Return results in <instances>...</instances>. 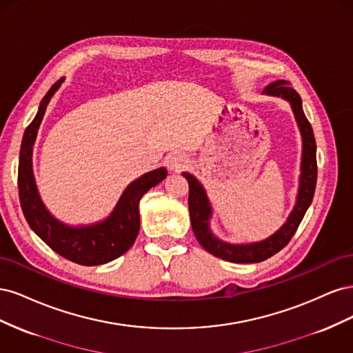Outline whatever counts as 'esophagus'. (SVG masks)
<instances>
[{
  "label": "esophagus",
  "instance_id": "1",
  "mask_svg": "<svg viewBox=\"0 0 353 353\" xmlns=\"http://www.w3.org/2000/svg\"><path fill=\"white\" fill-rule=\"evenodd\" d=\"M188 163V160L184 154L181 153H172L168 156L166 160V165L170 170H175V172H179V170H183L185 168V165Z\"/></svg>",
  "mask_w": 353,
  "mask_h": 353
}]
</instances>
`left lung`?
<instances>
[{
  "label": "left lung",
  "mask_w": 353,
  "mask_h": 353,
  "mask_svg": "<svg viewBox=\"0 0 353 353\" xmlns=\"http://www.w3.org/2000/svg\"><path fill=\"white\" fill-rule=\"evenodd\" d=\"M263 94L283 97L292 104V109L302 134V166H301V183H299V193L296 205L288 216L284 225L276 231L270 239L250 243V244H230L216 239L209 228V219L212 215V208L206 196L205 188L199 181L187 172L183 176L188 181V209L191 227H193L194 236L203 249L208 250L216 258L234 263H256L271 258L275 253L284 249L294 236L296 230L301 225L307 208L311 206L315 187H316V143L312 126L306 119L302 109V99L296 92L288 81H275L263 90Z\"/></svg>",
  "instance_id": "obj_1"
}]
</instances>
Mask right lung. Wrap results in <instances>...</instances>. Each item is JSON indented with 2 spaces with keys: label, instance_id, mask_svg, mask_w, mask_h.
Returning a JSON list of instances; mask_svg holds the SVG:
<instances>
[{
  "label": "right lung",
  "instance_id": "add662e5",
  "mask_svg": "<svg viewBox=\"0 0 353 353\" xmlns=\"http://www.w3.org/2000/svg\"><path fill=\"white\" fill-rule=\"evenodd\" d=\"M65 78L59 79L44 95L35 119L23 134L17 174L20 206L29 227L56 253L79 265H103L130 250L140 231V200L152 187L162 183L168 172L159 168L135 179L126 187L110 216L92 225L69 227L52 216L38 194L32 172V150L47 105Z\"/></svg>",
  "mask_w": 353,
  "mask_h": 353
}]
</instances>
